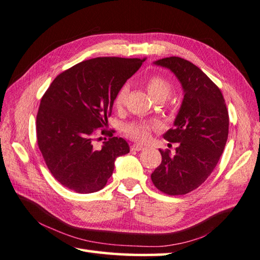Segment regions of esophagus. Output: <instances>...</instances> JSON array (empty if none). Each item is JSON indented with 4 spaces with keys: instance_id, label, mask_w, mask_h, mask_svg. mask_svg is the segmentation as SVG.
I'll return each mask as SVG.
<instances>
[{
    "instance_id": "34e87169",
    "label": "esophagus",
    "mask_w": 260,
    "mask_h": 260,
    "mask_svg": "<svg viewBox=\"0 0 260 260\" xmlns=\"http://www.w3.org/2000/svg\"><path fill=\"white\" fill-rule=\"evenodd\" d=\"M143 148H144V146L141 145V144H133L131 146L132 151H142Z\"/></svg>"
}]
</instances>
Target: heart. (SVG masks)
<instances>
[{"label": "heart", "mask_w": 260, "mask_h": 260, "mask_svg": "<svg viewBox=\"0 0 260 260\" xmlns=\"http://www.w3.org/2000/svg\"><path fill=\"white\" fill-rule=\"evenodd\" d=\"M145 85L148 93H150L153 99L158 97H163L165 99L171 93V90H172V85H171V82L167 78H164V77L157 75L147 77L145 80ZM127 92H128V86L127 85H124L119 88V90L116 93L114 99V105L116 107L123 106ZM153 127L154 125L151 123L135 120L132 121V123L125 124L123 127V131L129 139L143 142L147 140V137L150 136L151 129Z\"/></svg>", "instance_id": "obj_1"}]
</instances>
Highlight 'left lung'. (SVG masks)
I'll return each instance as SVG.
<instances>
[{
	"instance_id": "8db88e82",
	"label": "left lung",
	"mask_w": 260,
	"mask_h": 260,
	"mask_svg": "<svg viewBox=\"0 0 260 260\" xmlns=\"http://www.w3.org/2000/svg\"><path fill=\"white\" fill-rule=\"evenodd\" d=\"M154 64L175 75L183 89L174 127L163 134L178 143L175 153L161 151L162 162L151 179L169 196L186 194L200 186L217 167L228 140L229 115L221 91L196 64L179 57L163 58Z\"/></svg>"
}]
</instances>
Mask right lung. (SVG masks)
I'll return each instance as SVG.
<instances>
[{
  "label": "right lung",
  "instance_id": "obj_1",
  "mask_svg": "<svg viewBox=\"0 0 260 260\" xmlns=\"http://www.w3.org/2000/svg\"><path fill=\"white\" fill-rule=\"evenodd\" d=\"M143 61L118 57L86 60L51 82L37 115V139L48 169L60 184L77 193L102 190L113 174L116 158L129 153L127 142L112 132L101 148L93 146V135L106 126L116 93Z\"/></svg>",
  "mask_w": 260,
  "mask_h": 260
}]
</instances>
